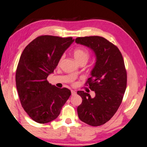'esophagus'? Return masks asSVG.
Masks as SVG:
<instances>
[{
  "mask_svg": "<svg viewBox=\"0 0 147 147\" xmlns=\"http://www.w3.org/2000/svg\"><path fill=\"white\" fill-rule=\"evenodd\" d=\"M71 93L72 96H74V95L76 94V92L75 90H71Z\"/></svg>",
  "mask_w": 147,
  "mask_h": 147,
  "instance_id": "esophagus-1",
  "label": "esophagus"
}]
</instances>
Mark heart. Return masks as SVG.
I'll use <instances>...</instances> for the list:
<instances>
[{"label": "heart", "mask_w": 147, "mask_h": 147, "mask_svg": "<svg viewBox=\"0 0 147 147\" xmlns=\"http://www.w3.org/2000/svg\"><path fill=\"white\" fill-rule=\"evenodd\" d=\"M73 55L75 58L76 61L78 63H86L88 61V59L90 57V53L89 51L85 48H76L75 50L73 51ZM64 58V55H62L59 61V64L61 63Z\"/></svg>", "instance_id": "1"}]
</instances>
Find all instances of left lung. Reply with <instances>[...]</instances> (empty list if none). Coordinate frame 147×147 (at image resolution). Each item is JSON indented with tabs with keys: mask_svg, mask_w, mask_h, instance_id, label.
Returning <instances> with one entry per match:
<instances>
[{
	"mask_svg": "<svg viewBox=\"0 0 147 147\" xmlns=\"http://www.w3.org/2000/svg\"><path fill=\"white\" fill-rule=\"evenodd\" d=\"M76 42L94 51L96 63L85 84L96 96L78 91L82 103L78 107L79 118L93 127L109 121L117 112L127 88V74L122 54L116 46L99 36L78 37Z\"/></svg>",
	"mask_w": 147,
	"mask_h": 147,
	"instance_id": "obj_1",
	"label": "left lung"
}]
</instances>
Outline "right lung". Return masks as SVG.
Listing matches in <instances>:
<instances>
[{
  "instance_id": "obj_1",
  "label": "right lung",
  "mask_w": 147,
  "mask_h": 147,
  "mask_svg": "<svg viewBox=\"0 0 147 147\" xmlns=\"http://www.w3.org/2000/svg\"><path fill=\"white\" fill-rule=\"evenodd\" d=\"M72 38L41 35L28 44L20 55L15 75L18 94L24 111L38 123L55 119L70 96L69 89L51 85L47 78L74 42Z\"/></svg>"
}]
</instances>
